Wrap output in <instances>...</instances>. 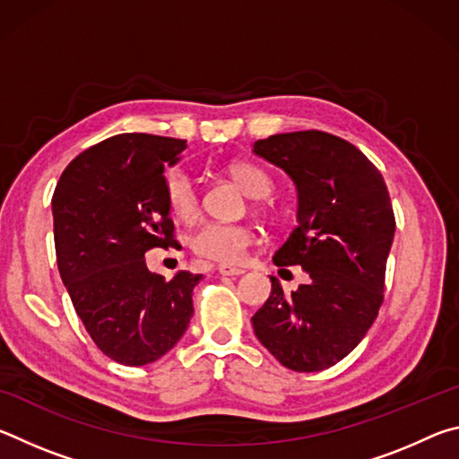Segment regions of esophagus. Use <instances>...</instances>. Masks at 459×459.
<instances>
[{
  "label": "esophagus",
  "instance_id": "34e87169",
  "mask_svg": "<svg viewBox=\"0 0 459 459\" xmlns=\"http://www.w3.org/2000/svg\"><path fill=\"white\" fill-rule=\"evenodd\" d=\"M219 273L221 275H229V277H237V275H243L245 269L243 267H232V265H221L219 267Z\"/></svg>",
  "mask_w": 459,
  "mask_h": 459
}]
</instances>
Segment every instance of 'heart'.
Wrapping results in <instances>:
<instances>
[{
    "mask_svg": "<svg viewBox=\"0 0 459 459\" xmlns=\"http://www.w3.org/2000/svg\"><path fill=\"white\" fill-rule=\"evenodd\" d=\"M229 174L251 198H265L273 190L271 176L255 164L235 161L229 166ZM166 202L169 212L178 221H190L198 212V192L190 174L184 168H172L164 182ZM255 243V232L245 224L206 222L190 238L192 251L200 257L219 263H240Z\"/></svg>",
    "mask_w": 459,
    "mask_h": 459,
    "instance_id": "heart-1",
    "label": "heart"
}]
</instances>
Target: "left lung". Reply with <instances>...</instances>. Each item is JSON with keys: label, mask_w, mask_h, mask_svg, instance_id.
I'll list each match as a JSON object with an SVG mask.
<instances>
[{"label": "left lung", "mask_w": 459, "mask_h": 459, "mask_svg": "<svg viewBox=\"0 0 459 459\" xmlns=\"http://www.w3.org/2000/svg\"><path fill=\"white\" fill-rule=\"evenodd\" d=\"M298 190V227L277 248V267L309 275L291 295L271 277V295L251 317L255 336L295 372L330 368L351 354L383 304L394 237L386 184L359 147L324 131H293L253 143Z\"/></svg>", "instance_id": "left-lung-1"}]
</instances>
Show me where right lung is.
I'll list each match as a JSON object with an SVG mask.
<instances>
[{"mask_svg": "<svg viewBox=\"0 0 459 459\" xmlns=\"http://www.w3.org/2000/svg\"><path fill=\"white\" fill-rule=\"evenodd\" d=\"M184 139L121 134L89 147L62 172L52 196L62 283L92 342L108 359L143 367L172 351L194 314L202 275L166 277L145 265L174 245L164 169Z\"/></svg>", "mask_w": 459, "mask_h": 459, "instance_id": "obj_1", "label": "right lung"}]
</instances>
